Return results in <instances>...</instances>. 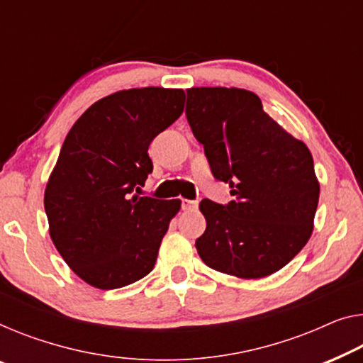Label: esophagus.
Listing matches in <instances>:
<instances>
[{
  "instance_id": "esophagus-1",
  "label": "esophagus",
  "mask_w": 363,
  "mask_h": 363,
  "mask_svg": "<svg viewBox=\"0 0 363 363\" xmlns=\"http://www.w3.org/2000/svg\"><path fill=\"white\" fill-rule=\"evenodd\" d=\"M199 207L197 200H187L182 199V210H196Z\"/></svg>"
}]
</instances>
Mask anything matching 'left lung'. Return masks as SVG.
<instances>
[{
  "instance_id": "1",
  "label": "left lung",
  "mask_w": 363,
  "mask_h": 363,
  "mask_svg": "<svg viewBox=\"0 0 363 363\" xmlns=\"http://www.w3.org/2000/svg\"><path fill=\"white\" fill-rule=\"evenodd\" d=\"M187 122L228 205L203 199L207 220L196 247L218 272L261 279L286 266L313 233L320 182L310 150L262 109L251 91L187 89Z\"/></svg>"
}]
</instances>
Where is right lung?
<instances>
[{"label":"right lung","mask_w":363,"mask_h":363,"mask_svg":"<svg viewBox=\"0 0 363 363\" xmlns=\"http://www.w3.org/2000/svg\"><path fill=\"white\" fill-rule=\"evenodd\" d=\"M182 89L133 88L94 102L65 138L43 205L50 238L69 269L101 290L148 275L181 200L140 197L148 147L181 117Z\"/></svg>","instance_id":"add662e5"}]
</instances>
